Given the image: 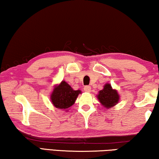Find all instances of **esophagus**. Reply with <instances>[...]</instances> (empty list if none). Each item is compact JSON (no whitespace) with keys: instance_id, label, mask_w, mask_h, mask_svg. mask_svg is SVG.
Masks as SVG:
<instances>
[{"instance_id":"34e87169","label":"esophagus","mask_w":159,"mask_h":159,"mask_svg":"<svg viewBox=\"0 0 159 159\" xmlns=\"http://www.w3.org/2000/svg\"><path fill=\"white\" fill-rule=\"evenodd\" d=\"M84 91L86 92H90L91 91V87L89 86H86L84 87Z\"/></svg>"}]
</instances>
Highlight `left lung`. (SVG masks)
Returning a JSON list of instances; mask_svg holds the SVG:
<instances>
[{"label": "left lung", "instance_id": "8db88e82", "mask_svg": "<svg viewBox=\"0 0 159 159\" xmlns=\"http://www.w3.org/2000/svg\"><path fill=\"white\" fill-rule=\"evenodd\" d=\"M119 99L117 91L112 89L111 85L109 84L105 85L104 89L99 91L98 95V99L106 108H111L114 105L117 104Z\"/></svg>", "mask_w": 159, "mask_h": 159}]
</instances>
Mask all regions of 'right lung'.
I'll return each instance as SVG.
<instances>
[{
    "mask_svg": "<svg viewBox=\"0 0 159 159\" xmlns=\"http://www.w3.org/2000/svg\"><path fill=\"white\" fill-rule=\"evenodd\" d=\"M80 90L75 91L66 81L55 86L51 95V100L54 106L58 109H68L74 104Z\"/></svg>",
    "mask_w": 159,
    "mask_h": 159,
    "instance_id": "obj_1",
    "label": "right lung"
}]
</instances>
